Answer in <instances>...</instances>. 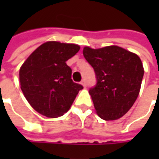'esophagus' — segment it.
Returning <instances> with one entry per match:
<instances>
[{"instance_id": "1", "label": "esophagus", "mask_w": 159, "mask_h": 159, "mask_svg": "<svg viewBox=\"0 0 159 159\" xmlns=\"http://www.w3.org/2000/svg\"><path fill=\"white\" fill-rule=\"evenodd\" d=\"M80 83H81V85H82L84 88H86V87H87V83H86V80H82V81H81Z\"/></svg>"}]
</instances>
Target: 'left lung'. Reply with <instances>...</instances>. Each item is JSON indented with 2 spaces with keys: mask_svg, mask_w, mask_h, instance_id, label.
<instances>
[{
  "mask_svg": "<svg viewBox=\"0 0 159 159\" xmlns=\"http://www.w3.org/2000/svg\"><path fill=\"white\" fill-rule=\"evenodd\" d=\"M94 68L96 85L89 89L96 113L104 120L123 117L137 99L144 70L137 55L118 46L83 48Z\"/></svg>",
  "mask_w": 159,
  "mask_h": 159,
  "instance_id": "8db88e82",
  "label": "left lung"
}]
</instances>
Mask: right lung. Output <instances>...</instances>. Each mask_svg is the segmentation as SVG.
I'll list each match as a JSON object with an SVG mask.
<instances>
[{
  "label": "right lung",
  "instance_id": "right-lung-1",
  "mask_svg": "<svg viewBox=\"0 0 159 159\" xmlns=\"http://www.w3.org/2000/svg\"><path fill=\"white\" fill-rule=\"evenodd\" d=\"M80 48L76 44L48 41L37 48L21 66L22 92L41 115L48 118L64 115L83 89L72 81L71 69L66 64Z\"/></svg>",
  "mask_w": 159,
  "mask_h": 159
}]
</instances>
